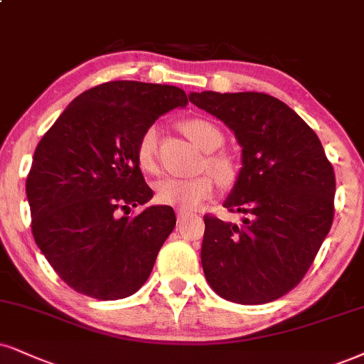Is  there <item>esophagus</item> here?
Returning a JSON list of instances; mask_svg holds the SVG:
<instances>
[{
  "label": "esophagus",
  "mask_w": 364,
  "mask_h": 364,
  "mask_svg": "<svg viewBox=\"0 0 364 364\" xmlns=\"http://www.w3.org/2000/svg\"><path fill=\"white\" fill-rule=\"evenodd\" d=\"M187 216H189V214H187L186 210H177V221H178V223H182L183 219H186Z\"/></svg>",
  "instance_id": "1"
}]
</instances>
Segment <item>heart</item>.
Instances as JSON below:
<instances>
[{
  "label": "heart",
  "instance_id": "heart-1",
  "mask_svg": "<svg viewBox=\"0 0 364 364\" xmlns=\"http://www.w3.org/2000/svg\"><path fill=\"white\" fill-rule=\"evenodd\" d=\"M183 133L189 140L208 151L204 159V168L224 187L236 182L237 170L235 161L228 155L210 154L223 145L224 136L213 121L204 118H191L183 121ZM160 129L156 124L148 127L140 134L136 143V161L145 172L156 170V151H159ZM214 194V182L209 175H199L194 178H164L156 183V200L161 205H170L181 210H192L210 199Z\"/></svg>",
  "mask_w": 364,
  "mask_h": 364
}]
</instances>
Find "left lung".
<instances>
[{
  "mask_svg": "<svg viewBox=\"0 0 364 364\" xmlns=\"http://www.w3.org/2000/svg\"><path fill=\"white\" fill-rule=\"evenodd\" d=\"M189 101L224 121L243 167L224 208L241 224L205 214L200 262L210 289L257 306L297 287L334 218L336 177L314 129L264 92H191Z\"/></svg>",
  "mask_w": 364,
  "mask_h": 364,
  "instance_id": "obj_1",
  "label": "left lung"
}]
</instances>
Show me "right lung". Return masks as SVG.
Here are the masks:
<instances>
[{"instance_id": "right-lung-1", "label": "right lung", "mask_w": 364, "mask_h": 364, "mask_svg": "<svg viewBox=\"0 0 364 364\" xmlns=\"http://www.w3.org/2000/svg\"><path fill=\"white\" fill-rule=\"evenodd\" d=\"M186 105L175 86L111 80L75 97L35 148L26 177L31 232L70 289L118 300L150 277L177 219L170 205L128 216L154 197L136 143L159 116Z\"/></svg>"}]
</instances>
